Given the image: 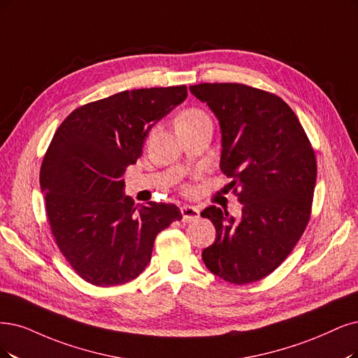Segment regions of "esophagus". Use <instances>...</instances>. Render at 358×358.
Segmentation results:
<instances>
[{
    "label": "esophagus",
    "mask_w": 358,
    "mask_h": 358,
    "mask_svg": "<svg viewBox=\"0 0 358 358\" xmlns=\"http://www.w3.org/2000/svg\"><path fill=\"white\" fill-rule=\"evenodd\" d=\"M199 209L196 206H190V205H184L181 208V215H182V221L184 222H192L199 218Z\"/></svg>",
    "instance_id": "obj_1"
}]
</instances>
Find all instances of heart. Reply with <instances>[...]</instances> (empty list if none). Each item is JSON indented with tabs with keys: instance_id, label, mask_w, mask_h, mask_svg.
<instances>
[{
	"instance_id": "obj_1",
	"label": "heart",
	"mask_w": 358,
	"mask_h": 358,
	"mask_svg": "<svg viewBox=\"0 0 358 358\" xmlns=\"http://www.w3.org/2000/svg\"><path fill=\"white\" fill-rule=\"evenodd\" d=\"M203 119H208V116L202 110H199V109H186L178 115L177 127L193 124V122H197V121H203Z\"/></svg>"
}]
</instances>
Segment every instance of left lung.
<instances>
[{
    "label": "left lung",
    "instance_id": "1",
    "mask_svg": "<svg viewBox=\"0 0 358 358\" xmlns=\"http://www.w3.org/2000/svg\"><path fill=\"white\" fill-rule=\"evenodd\" d=\"M190 91L218 119L220 168L243 205L241 220L217 206L202 210L217 230L202 259L222 280L254 283L280 266L307 227L315 155L294 110L273 92L231 83Z\"/></svg>",
    "mask_w": 358,
    "mask_h": 358
}]
</instances>
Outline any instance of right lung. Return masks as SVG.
<instances>
[{
    "label": "right lung",
    "mask_w": 358,
    "mask_h": 358,
    "mask_svg": "<svg viewBox=\"0 0 358 358\" xmlns=\"http://www.w3.org/2000/svg\"><path fill=\"white\" fill-rule=\"evenodd\" d=\"M187 97V87L122 91L75 109L57 128L39 172L60 252L91 285H124L143 273L157 233L180 221L172 203L134 206L127 166L152 127Z\"/></svg>",
    "instance_id": "right-lung-1"
}]
</instances>
